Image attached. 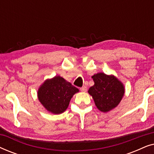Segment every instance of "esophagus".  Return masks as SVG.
Segmentation results:
<instances>
[{
	"mask_svg": "<svg viewBox=\"0 0 154 154\" xmlns=\"http://www.w3.org/2000/svg\"><path fill=\"white\" fill-rule=\"evenodd\" d=\"M80 90H81V92H86L87 91V87H86V86H83V87L81 88Z\"/></svg>",
	"mask_w": 154,
	"mask_h": 154,
	"instance_id": "obj_1",
	"label": "esophagus"
}]
</instances>
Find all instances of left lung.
I'll return each instance as SVG.
<instances>
[{
	"label": "left lung",
	"mask_w": 154,
	"mask_h": 154,
	"mask_svg": "<svg viewBox=\"0 0 154 154\" xmlns=\"http://www.w3.org/2000/svg\"><path fill=\"white\" fill-rule=\"evenodd\" d=\"M94 85L88 90L94 104L99 110L107 113L120 104L125 94L123 83L114 75H107L103 72L92 76Z\"/></svg>",
	"instance_id": "obj_1"
}]
</instances>
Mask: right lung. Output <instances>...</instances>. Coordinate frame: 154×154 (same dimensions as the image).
<instances>
[{
    "instance_id": "obj_1",
    "label": "right lung",
    "mask_w": 154,
    "mask_h": 154,
    "mask_svg": "<svg viewBox=\"0 0 154 154\" xmlns=\"http://www.w3.org/2000/svg\"><path fill=\"white\" fill-rule=\"evenodd\" d=\"M77 88L71 85L60 75L48 79L40 85L37 96L39 102L48 112L60 114L68 108L69 102L75 93Z\"/></svg>"
}]
</instances>
